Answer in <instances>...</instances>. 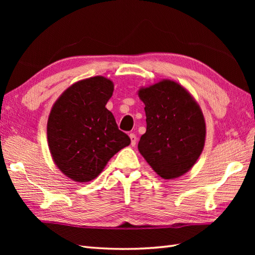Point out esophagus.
Segmentation results:
<instances>
[{"mask_svg": "<svg viewBox=\"0 0 255 255\" xmlns=\"http://www.w3.org/2000/svg\"><path fill=\"white\" fill-rule=\"evenodd\" d=\"M129 138H130L131 145H132V147H134V145H136V143H137V137H136V134H134V133H130V134H129Z\"/></svg>", "mask_w": 255, "mask_h": 255, "instance_id": "obj_1", "label": "esophagus"}]
</instances>
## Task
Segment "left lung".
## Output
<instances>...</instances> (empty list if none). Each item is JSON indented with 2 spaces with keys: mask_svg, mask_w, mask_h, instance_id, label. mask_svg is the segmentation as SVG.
<instances>
[{
  "mask_svg": "<svg viewBox=\"0 0 255 255\" xmlns=\"http://www.w3.org/2000/svg\"><path fill=\"white\" fill-rule=\"evenodd\" d=\"M143 102L147 131L138 150L163 180L183 176L196 163L206 140L202 108L174 80L163 79L138 90Z\"/></svg>",
  "mask_w": 255,
  "mask_h": 255,
  "instance_id": "8db88e82",
  "label": "left lung"
}]
</instances>
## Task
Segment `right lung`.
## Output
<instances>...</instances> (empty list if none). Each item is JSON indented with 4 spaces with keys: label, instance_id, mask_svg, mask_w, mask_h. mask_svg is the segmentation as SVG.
Returning a JSON list of instances; mask_svg holds the SVG:
<instances>
[{
    "label": "right lung",
    "instance_id": "obj_1",
    "mask_svg": "<svg viewBox=\"0 0 255 255\" xmlns=\"http://www.w3.org/2000/svg\"><path fill=\"white\" fill-rule=\"evenodd\" d=\"M113 92V81L96 75L70 85L51 107L48 147L53 163L74 182L94 180L118 151L130 144L105 107Z\"/></svg>",
    "mask_w": 255,
    "mask_h": 255
}]
</instances>
